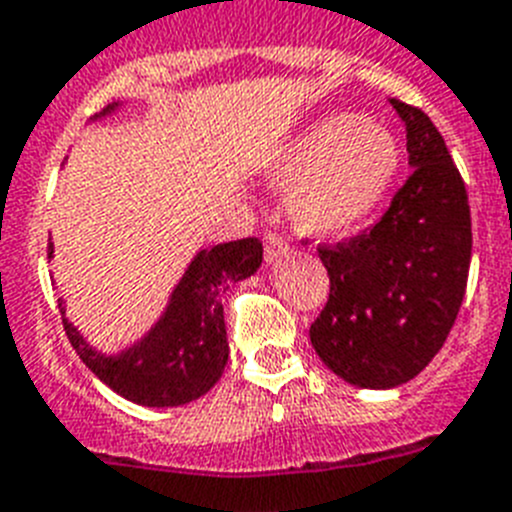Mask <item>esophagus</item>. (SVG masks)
<instances>
[{
    "mask_svg": "<svg viewBox=\"0 0 512 512\" xmlns=\"http://www.w3.org/2000/svg\"><path fill=\"white\" fill-rule=\"evenodd\" d=\"M286 252H289V247H286V242H283L281 236L265 234V263L273 265L276 260L286 257Z\"/></svg>",
    "mask_w": 512,
    "mask_h": 512,
    "instance_id": "1",
    "label": "esophagus"
}]
</instances>
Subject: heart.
I'll list each match as a JSON object with an SVG mask.
<instances>
[{
    "label": "heart",
    "instance_id": "obj_1",
    "mask_svg": "<svg viewBox=\"0 0 512 512\" xmlns=\"http://www.w3.org/2000/svg\"><path fill=\"white\" fill-rule=\"evenodd\" d=\"M401 171V145L388 124L349 111L325 114L286 137L263 179L286 190V216L307 239L328 242L375 216Z\"/></svg>",
    "mask_w": 512,
    "mask_h": 512
}]
</instances>
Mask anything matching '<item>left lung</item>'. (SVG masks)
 <instances>
[{
    "label": "left lung",
    "instance_id": "obj_1",
    "mask_svg": "<svg viewBox=\"0 0 512 512\" xmlns=\"http://www.w3.org/2000/svg\"><path fill=\"white\" fill-rule=\"evenodd\" d=\"M406 127L411 176L375 229L320 247L330 296L309 341L356 388L414 380L453 328L471 265V213L445 140L422 109L390 101Z\"/></svg>",
    "mask_w": 512,
    "mask_h": 512
}]
</instances>
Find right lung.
<instances>
[{"label":"right lung","instance_id":"add662e5","mask_svg":"<svg viewBox=\"0 0 512 512\" xmlns=\"http://www.w3.org/2000/svg\"><path fill=\"white\" fill-rule=\"evenodd\" d=\"M122 106L111 103L93 119L111 117ZM49 257H54V242L49 244ZM260 265L263 244L257 239L200 249L148 333L114 354L90 346L67 317L64 299H59L64 330L85 367L114 393L150 409L184 406L221 380L229 362L223 296L234 283L255 276Z\"/></svg>","mask_w":512,"mask_h":512}]
</instances>
